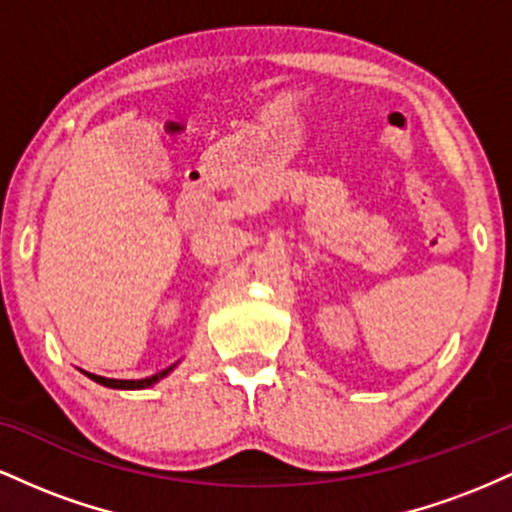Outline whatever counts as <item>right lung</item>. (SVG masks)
<instances>
[{
    "label": "right lung",
    "instance_id": "1",
    "mask_svg": "<svg viewBox=\"0 0 512 512\" xmlns=\"http://www.w3.org/2000/svg\"><path fill=\"white\" fill-rule=\"evenodd\" d=\"M175 366H170L166 370H161V373L151 375V378H142V380H115V378H103V375H93V373H84L88 375L91 380H96V383H101L105 387H113V390H144V387H151L154 383H158L161 378H166V375L173 370Z\"/></svg>",
    "mask_w": 512,
    "mask_h": 512
}]
</instances>
